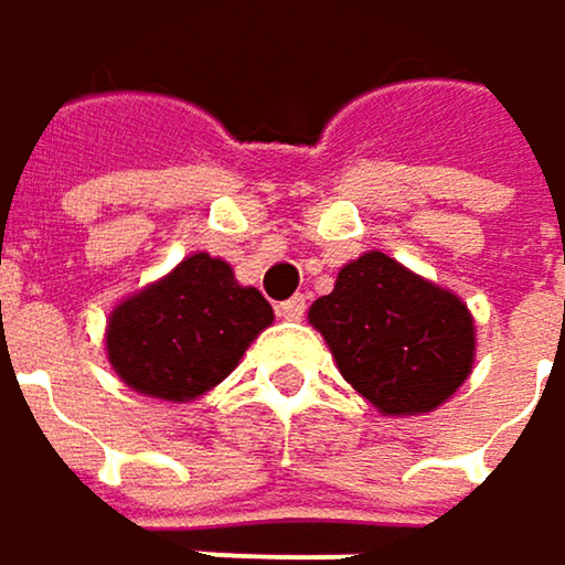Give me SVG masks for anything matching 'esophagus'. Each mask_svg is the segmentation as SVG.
Wrapping results in <instances>:
<instances>
[{"instance_id": "1", "label": "esophagus", "mask_w": 565, "mask_h": 565, "mask_svg": "<svg viewBox=\"0 0 565 565\" xmlns=\"http://www.w3.org/2000/svg\"><path fill=\"white\" fill-rule=\"evenodd\" d=\"M279 316L289 319V322H299L306 316V296H292V299L279 302Z\"/></svg>"}]
</instances>
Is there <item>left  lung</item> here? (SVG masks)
<instances>
[{"mask_svg":"<svg viewBox=\"0 0 565 565\" xmlns=\"http://www.w3.org/2000/svg\"><path fill=\"white\" fill-rule=\"evenodd\" d=\"M309 326L342 379L392 418L437 412L470 379L477 355L467 302L379 249L339 269L335 289L312 302Z\"/></svg>","mask_w":565,"mask_h":565,"instance_id":"obj_1","label":"left lung"}]
</instances>
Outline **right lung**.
<instances>
[{"instance_id":"1","label":"right lung","mask_w":565,"mask_h":565,"mask_svg":"<svg viewBox=\"0 0 565 565\" xmlns=\"http://www.w3.org/2000/svg\"><path fill=\"white\" fill-rule=\"evenodd\" d=\"M273 319L226 259L190 253L111 309L105 355L131 392L186 405L216 388Z\"/></svg>"}]
</instances>
